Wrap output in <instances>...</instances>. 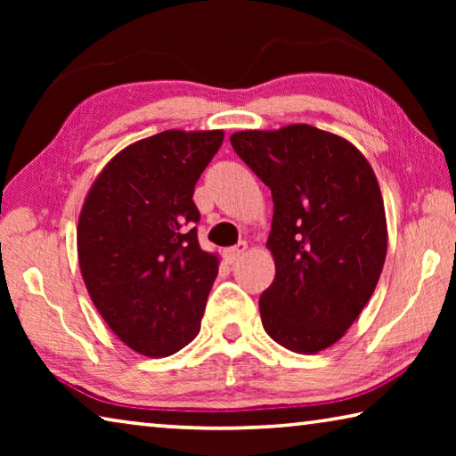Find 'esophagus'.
Listing matches in <instances>:
<instances>
[{"label": "esophagus", "instance_id": "34e87169", "mask_svg": "<svg viewBox=\"0 0 456 456\" xmlns=\"http://www.w3.org/2000/svg\"><path fill=\"white\" fill-rule=\"evenodd\" d=\"M245 251H247V243L245 241H239L237 245L225 249V259L229 261V264H235V261L241 259V256H243Z\"/></svg>", "mask_w": 456, "mask_h": 456}]
</instances>
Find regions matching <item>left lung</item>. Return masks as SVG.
Instances as JSON below:
<instances>
[{
	"label": "left lung",
	"mask_w": 456,
	"mask_h": 456,
	"mask_svg": "<svg viewBox=\"0 0 456 456\" xmlns=\"http://www.w3.org/2000/svg\"><path fill=\"white\" fill-rule=\"evenodd\" d=\"M231 144L273 199L275 280L259 297L264 328L293 352L328 348L364 310L386 259L372 167L356 146L310 125L243 130Z\"/></svg>",
	"instance_id": "obj_1"
}]
</instances>
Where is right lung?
Here are the masks:
<instances>
[{
    "instance_id": "add662e5",
    "label": "right lung",
    "mask_w": 456,
    "mask_h": 456,
    "mask_svg": "<svg viewBox=\"0 0 456 456\" xmlns=\"http://www.w3.org/2000/svg\"><path fill=\"white\" fill-rule=\"evenodd\" d=\"M221 144V130H165L130 144L82 207L84 283L114 334L144 356H171L199 334L219 261L199 245L192 192Z\"/></svg>"
}]
</instances>
